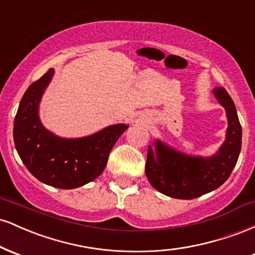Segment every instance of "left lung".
<instances>
[{
  "mask_svg": "<svg viewBox=\"0 0 255 255\" xmlns=\"http://www.w3.org/2000/svg\"><path fill=\"white\" fill-rule=\"evenodd\" d=\"M213 95L225 109L227 135L218 152L211 157L181 153L160 140L154 150L148 146L145 172L151 186L170 198L194 199L222 186L235 168L241 151L242 128L235 104L224 87H216Z\"/></svg>",
  "mask_w": 255,
  "mask_h": 255,
  "instance_id": "left-lung-1",
  "label": "left lung"
}]
</instances>
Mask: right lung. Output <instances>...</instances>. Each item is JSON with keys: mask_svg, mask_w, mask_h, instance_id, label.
I'll return each instance as SVG.
<instances>
[{"mask_svg": "<svg viewBox=\"0 0 255 255\" xmlns=\"http://www.w3.org/2000/svg\"><path fill=\"white\" fill-rule=\"evenodd\" d=\"M54 73L49 69L22 96L14 120V144L22 163L40 182L73 189L103 172L111 148L128 126L113 125L78 139H64L49 131L40 122L38 110Z\"/></svg>", "mask_w": 255, "mask_h": 255, "instance_id": "obj_1", "label": "right lung"}]
</instances>
